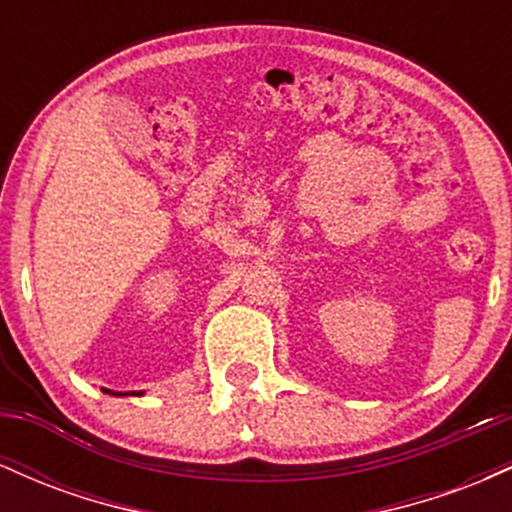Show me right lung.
<instances>
[{
  "label": "right lung",
  "mask_w": 512,
  "mask_h": 512,
  "mask_svg": "<svg viewBox=\"0 0 512 512\" xmlns=\"http://www.w3.org/2000/svg\"><path fill=\"white\" fill-rule=\"evenodd\" d=\"M105 392H108V395H115V392H110V390H105ZM120 395H122V392H120ZM125 395H144V392H125Z\"/></svg>",
  "instance_id": "add662e5"
}]
</instances>
